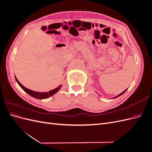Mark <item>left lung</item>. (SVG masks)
Listing matches in <instances>:
<instances>
[{"instance_id":"obj_1","label":"left lung","mask_w":152,"mask_h":152,"mask_svg":"<svg viewBox=\"0 0 152 152\" xmlns=\"http://www.w3.org/2000/svg\"><path fill=\"white\" fill-rule=\"evenodd\" d=\"M127 89H126V90H125V91H123V92H122V93H121V94H118V95H117V96H115V97H114V98H112V99H115V98H118V96H121V95H122V94H124V93H125V92H126V91H127Z\"/></svg>"}]
</instances>
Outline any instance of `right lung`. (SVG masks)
Returning <instances> with one entry per match:
<instances>
[{"label":"right lung","instance_id":"add662e5","mask_svg":"<svg viewBox=\"0 0 152 152\" xmlns=\"http://www.w3.org/2000/svg\"><path fill=\"white\" fill-rule=\"evenodd\" d=\"M15 79L17 82V83L19 84V86L21 87L22 89L24 91H25L26 93L29 94L30 96H31V97L35 98L36 99H46L49 98L50 96H51L53 95H54V94H56L57 92L60 89L61 87L62 86V85L59 86L58 87H56V89H53L51 91H50L49 92H43V93H40V92H37V91H31L28 88H26L25 87H24L23 86L20 82L18 81V80L17 79V78L15 76Z\"/></svg>","mask_w":152,"mask_h":152}]
</instances>
